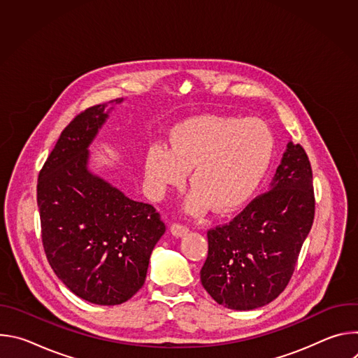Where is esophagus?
<instances>
[{
	"label": "esophagus",
	"mask_w": 358,
	"mask_h": 358,
	"mask_svg": "<svg viewBox=\"0 0 358 358\" xmlns=\"http://www.w3.org/2000/svg\"><path fill=\"white\" fill-rule=\"evenodd\" d=\"M188 231H189V227H188L187 224L174 222V224L171 225V232H173V235H176V236H182V235H185Z\"/></svg>",
	"instance_id": "34e87169"
}]
</instances>
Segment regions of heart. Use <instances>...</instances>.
I'll list each match as a JSON object with an SVG mask.
<instances>
[{"mask_svg": "<svg viewBox=\"0 0 358 358\" xmlns=\"http://www.w3.org/2000/svg\"><path fill=\"white\" fill-rule=\"evenodd\" d=\"M276 147L271 126L257 117L203 115L177 124L170 147L151 145L145 155V177L162 194L178 185L189 171L187 208L202 213L210 203L218 213L238 208L265 177Z\"/></svg>", "mask_w": 358, "mask_h": 358, "instance_id": "b5f03b06", "label": "heart"}]
</instances>
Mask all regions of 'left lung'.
<instances>
[{
	"mask_svg": "<svg viewBox=\"0 0 358 358\" xmlns=\"http://www.w3.org/2000/svg\"><path fill=\"white\" fill-rule=\"evenodd\" d=\"M313 173L300 144H287L272 189L255 196L228 224L208 229V257L199 275L211 297L252 310L289 285L315 220Z\"/></svg>",
	"mask_w": 358,
	"mask_h": 358,
	"instance_id": "1",
	"label": "left lung"
}]
</instances>
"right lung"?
<instances>
[{
	"instance_id": "obj_1",
	"label": "right lung",
	"mask_w": 358,
	"mask_h": 358,
	"mask_svg": "<svg viewBox=\"0 0 358 358\" xmlns=\"http://www.w3.org/2000/svg\"><path fill=\"white\" fill-rule=\"evenodd\" d=\"M105 108L82 110L62 130L39 171L36 202L43 250L57 276L76 296L115 306L144 285L166 225L151 203L87 171V145L108 117Z\"/></svg>"
}]
</instances>
